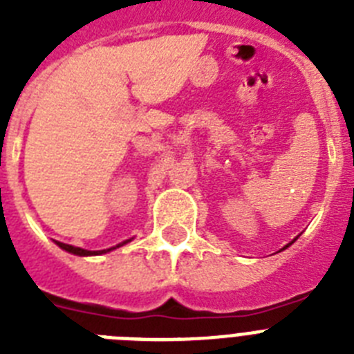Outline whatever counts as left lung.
<instances>
[{
  "label": "left lung",
  "mask_w": 354,
  "mask_h": 354,
  "mask_svg": "<svg viewBox=\"0 0 354 354\" xmlns=\"http://www.w3.org/2000/svg\"><path fill=\"white\" fill-rule=\"evenodd\" d=\"M294 241H296V239H294ZM294 241H290V243H289V245H292V243H294ZM289 245H287V246H289Z\"/></svg>",
  "instance_id": "left-lung-1"
}]
</instances>
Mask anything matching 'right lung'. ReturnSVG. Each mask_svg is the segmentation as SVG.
Listing matches in <instances>:
<instances>
[{"mask_svg": "<svg viewBox=\"0 0 354 354\" xmlns=\"http://www.w3.org/2000/svg\"><path fill=\"white\" fill-rule=\"evenodd\" d=\"M131 239L127 241H122L120 245L117 246H111V248H106V250H84V248H80V246H72V245H65V243H60V241H55L56 245L60 246L62 250H65V252L72 253V255H80V257H92V255H102V253H108L111 252V250H117L120 248V246L127 245Z\"/></svg>", "mask_w": 354, "mask_h": 354, "instance_id": "obj_1", "label": "right lung"}]
</instances>
